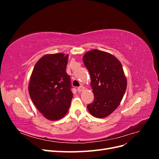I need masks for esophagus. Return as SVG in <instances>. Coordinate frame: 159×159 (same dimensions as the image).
Listing matches in <instances>:
<instances>
[{
    "instance_id": "obj_1",
    "label": "esophagus",
    "mask_w": 159,
    "mask_h": 159,
    "mask_svg": "<svg viewBox=\"0 0 159 159\" xmlns=\"http://www.w3.org/2000/svg\"><path fill=\"white\" fill-rule=\"evenodd\" d=\"M84 87H83V86H80V87L78 88V92H81V91H82L83 90H84Z\"/></svg>"
}]
</instances>
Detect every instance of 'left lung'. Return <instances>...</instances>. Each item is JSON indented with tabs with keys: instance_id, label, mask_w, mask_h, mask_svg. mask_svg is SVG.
<instances>
[{
	"instance_id": "left-lung-1",
	"label": "left lung",
	"mask_w": 159,
	"mask_h": 159,
	"mask_svg": "<svg viewBox=\"0 0 159 159\" xmlns=\"http://www.w3.org/2000/svg\"><path fill=\"white\" fill-rule=\"evenodd\" d=\"M89 72L94 100L88 105L93 117L105 118L117 108L127 89V80L121 62L106 52L94 49L83 57Z\"/></svg>"
}]
</instances>
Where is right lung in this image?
Instances as JSON below:
<instances>
[{"label":"right lung","instance_id":"right-lung-1","mask_svg":"<svg viewBox=\"0 0 159 159\" xmlns=\"http://www.w3.org/2000/svg\"><path fill=\"white\" fill-rule=\"evenodd\" d=\"M68 55L46 54L33 69L28 85L30 98L43 116L51 121L64 117L73 93L70 77L66 73Z\"/></svg>","mask_w":159,"mask_h":159}]
</instances>
